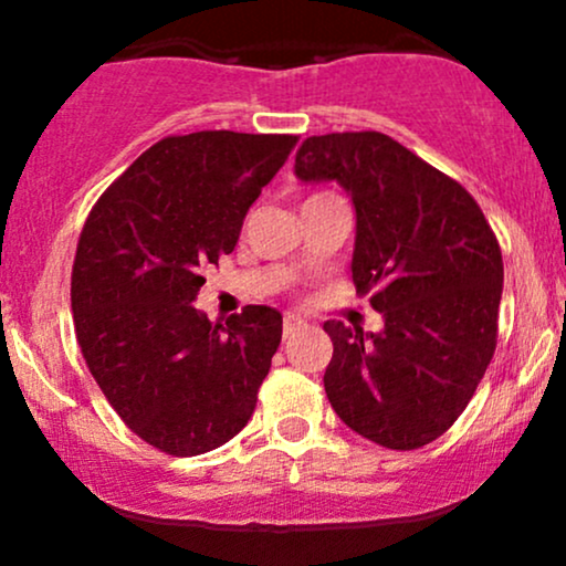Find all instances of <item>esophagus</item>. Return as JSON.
<instances>
[{
    "label": "esophagus",
    "mask_w": 566,
    "mask_h": 566,
    "mask_svg": "<svg viewBox=\"0 0 566 566\" xmlns=\"http://www.w3.org/2000/svg\"><path fill=\"white\" fill-rule=\"evenodd\" d=\"M301 327H303V319H297V316H292V314L284 316V337L292 335L295 329H301Z\"/></svg>",
    "instance_id": "34e87169"
}]
</instances>
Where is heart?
Masks as SVG:
<instances>
[{
  "mask_svg": "<svg viewBox=\"0 0 566 566\" xmlns=\"http://www.w3.org/2000/svg\"><path fill=\"white\" fill-rule=\"evenodd\" d=\"M316 197H329V193H327V191H322V193H311L308 199H316Z\"/></svg>",
  "mask_w": 566,
  "mask_h": 566,
  "instance_id": "obj_1",
  "label": "heart"
}]
</instances>
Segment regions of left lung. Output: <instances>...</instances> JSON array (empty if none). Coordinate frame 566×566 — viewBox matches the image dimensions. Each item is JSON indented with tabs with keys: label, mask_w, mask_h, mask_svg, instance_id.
<instances>
[{
	"label": "left lung",
	"mask_w": 566,
	"mask_h": 566,
	"mask_svg": "<svg viewBox=\"0 0 566 566\" xmlns=\"http://www.w3.org/2000/svg\"><path fill=\"white\" fill-rule=\"evenodd\" d=\"M301 180H337L356 207L354 287L382 311L373 335L327 322L324 391L337 418L388 447L431 444L469 407L497 346L503 255L458 180L388 135H314Z\"/></svg>",
	"instance_id": "8db88e82"
}]
</instances>
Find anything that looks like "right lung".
Returning a JSON list of instances; mask_svg holds the SVG:
<instances>
[{
  "label": "right lung",
  "instance_id": "add662e5",
  "mask_svg": "<svg viewBox=\"0 0 566 566\" xmlns=\"http://www.w3.org/2000/svg\"><path fill=\"white\" fill-rule=\"evenodd\" d=\"M295 143L231 129L167 135L84 220L71 269L76 343L108 405L159 452L216 450L255 412L282 314L247 305L223 327L193 297Z\"/></svg>",
  "mask_w": 566,
  "mask_h": 566
}]
</instances>
